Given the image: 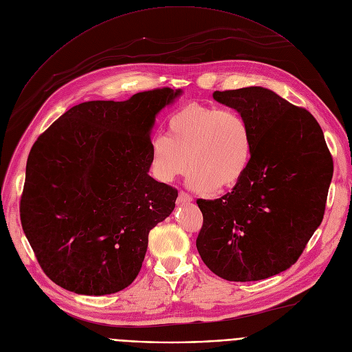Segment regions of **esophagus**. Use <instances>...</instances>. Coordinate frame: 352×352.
<instances>
[{
	"label": "esophagus",
	"instance_id": "esophagus-1",
	"mask_svg": "<svg viewBox=\"0 0 352 352\" xmlns=\"http://www.w3.org/2000/svg\"><path fill=\"white\" fill-rule=\"evenodd\" d=\"M191 201H192V197L190 194L184 192V191H179V194H178V202H179V204H188V202H191Z\"/></svg>",
	"mask_w": 352,
	"mask_h": 352
}]
</instances>
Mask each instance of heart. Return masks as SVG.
Instances as JSON below:
<instances>
[{
  "instance_id": "1",
  "label": "heart",
  "mask_w": 352,
  "mask_h": 352,
  "mask_svg": "<svg viewBox=\"0 0 352 352\" xmlns=\"http://www.w3.org/2000/svg\"><path fill=\"white\" fill-rule=\"evenodd\" d=\"M168 137L155 135L151 160L155 175L171 182L188 168L194 190L235 187L245 175L252 153L251 128L241 113L188 104L166 122Z\"/></svg>"
}]
</instances>
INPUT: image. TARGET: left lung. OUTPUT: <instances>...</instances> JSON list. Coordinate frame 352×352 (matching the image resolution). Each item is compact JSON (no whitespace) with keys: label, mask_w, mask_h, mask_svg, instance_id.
I'll use <instances>...</instances> for the list:
<instances>
[{"label":"left lung","mask_w":352,"mask_h":352,"mask_svg":"<svg viewBox=\"0 0 352 352\" xmlns=\"http://www.w3.org/2000/svg\"><path fill=\"white\" fill-rule=\"evenodd\" d=\"M247 120L250 166L231 192L197 199V250L227 281H258L297 263L324 218L332 157L317 120L263 87L215 91Z\"/></svg>","instance_id":"left-lung-1"}]
</instances>
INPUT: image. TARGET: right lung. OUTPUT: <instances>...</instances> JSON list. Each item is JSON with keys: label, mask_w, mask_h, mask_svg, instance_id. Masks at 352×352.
I'll return each mask as SVG.
<instances>
[{"label": "right lung", "mask_w": 352, "mask_h": 352, "mask_svg": "<svg viewBox=\"0 0 352 352\" xmlns=\"http://www.w3.org/2000/svg\"><path fill=\"white\" fill-rule=\"evenodd\" d=\"M181 89L69 108L31 148L20 215L48 278L82 295L114 294L142 267L148 234L178 191L148 175L151 129Z\"/></svg>", "instance_id": "obj_1"}]
</instances>
